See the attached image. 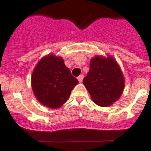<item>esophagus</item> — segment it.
<instances>
[{"label": "esophagus", "mask_w": 151, "mask_h": 151, "mask_svg": "<svg viewBox=\"0 0 151 151\" xmlns=\"http://www.w3.org/2000/svg\"><path fill=\"white\" fill-rule=\"evenodd\" d=\"M83 77H84V76L83 75V74H80V75L78 77H77V80H79V82H80V83L82 82L83 80Z\"/></svg>", "instance_id": "esophagus-1"}]
</instances>
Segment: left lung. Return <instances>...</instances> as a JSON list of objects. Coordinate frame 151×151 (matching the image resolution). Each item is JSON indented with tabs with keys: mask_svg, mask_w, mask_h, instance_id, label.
<instances>
[{
	"mask_svg": "<svg viewBox=\"0 0 151 151\" xmlns=\"http://www.w3.org/2000/svg\"><path fill=\"white\" fill-rule=\"evenodd\" d=\"M90 68L84 77V86L91 100L106 107L116 102L124 88L125 80L120 66L113 56H95L90 60Z\"/></svg>",
	"mask_w": 151,
	"mask_h": 151,
	"instance_id": "left-lung-1",
	"label": "left lung"
}]
</instances>
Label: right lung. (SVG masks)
I'll list each match as a JSON object with an SVG mask.
<instances>
[{
    "label": "right lung",
    "mask_w": 151,
    "mask_h": 151,
    "mask_svg": "<svg viewBox=\"0 0 151 151\" xmlns=\"http://www.w3.org/2000/svg\"><path fill=\"white\" fill-rule=\"evenodd\" d=\"M78 83L63 59L53 53L42 57L31 75V86L35 97L41 104L50 109L62 106Z\"/></svg>",
    "instance_id": "1"
}]
</instances>
